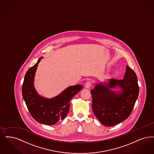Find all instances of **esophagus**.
<instances>
[{
    "label": "esophagus",
    "instance_id": "34e87169",
    "mask_svg": "<svg viewBox=\"0 0 154 154\" xmlns=\"http://www.w3.org/2000/svg\"><path fill=\"white\" fill-rule=\"evenodd\" d=\"M91 82L90 81H87L86 84H85V88L86 89H89L91 88Z\"/></svg>",
    "mask_w": 154,
    "mask_h": 154
}]
</instances>
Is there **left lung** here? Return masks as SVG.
<instances>
[{"label": "left lung", "instance_id": "1", "mask_svg": "<svg viewBox=\"0 0 154 154\" xmlns=\"http://www.w3.org/2000/svg\"><path fill=\"white\" fill-rule=\"evenodd\" d=\"M139 92L137 75L127 65L122 80L110 79L95 85L91 91L93 113L105 126L117 125L129 117Z\"/></svg>", "mask_w": 154, "mask_h": 154}]
</instances>
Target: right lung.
Segmentation results:
<instances>
[{"label": "right lung", "mask_w": 154, "mask_h": 154, "mask_svg": "<svg viewBox=\"0 0 154 154\" xmlns=\"http://www.w3.org/2000/svg\"><path fill=\"white\" fill-rule=\"evenodd\" d=\"M42 58L43 57H40L25 74L22 96L32 117L38 123L51 125L67 116L71 99L80 92L83 86L82 85L69 86L51 99L39 95L34 87V77L38 63Z\"/></svg>", "instance_id": "obj_1"}]
</instances>
